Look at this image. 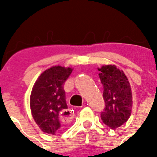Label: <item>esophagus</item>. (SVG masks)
Returning <instances> with one entry per match:
<instances>
[{
    "mask_svg": "<svg viewBox=\"0 0 157 157\" xmlns=\"http://www.w3.org/2000/svg\"><path fill=\"white\" fill-rule=\"evenodd\" d=\"M60 118L62 119V121L69 123L73 119V113L68 109V110H63L60 114Z\"/></svg>",
    "mask_w": 157,
    "mask_h": 157,
    "instance_id": "obj_1",
    "label": "esophagus"
}]
</instances>
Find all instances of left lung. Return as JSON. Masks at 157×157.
Masks as SVG:
<instances>
[{"mask_svg": "<svg viewBox=\"0 0 157 157\" xmlns=\"http://www.w3.org/2000/svg\"><path fill=\"white\" fill-rule=\"evenodd\" d=\"M98 71L105 102L101 118L109 128H117L127 122L131 114V87L124 71L115 65H103Z\"/></svg>", "mask_w": 157, "mask_h": 157, "instance_id": "left-lung-1", "label": "left lung"}]
</instances>
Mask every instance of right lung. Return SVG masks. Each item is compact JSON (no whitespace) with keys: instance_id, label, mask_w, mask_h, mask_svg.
Instances as JSON below:
<instances>
[{"instance_id":"add662e5","label":"right lung","mask_w":157,"mask_h":157,"mask_svg":"<svg viewBox=\"0 0 157 157\" xmlns=\"http://www.w3.org/2000/svg\"><path fill=\"white\" fill-rule=\"evenodd\" d=\"M70 67L53 66L39 75L30 96L33 118L42 131L55 135L66 125L60 114L68 107L64 84L71 74Z\"/></svg>"}]
</instances>
